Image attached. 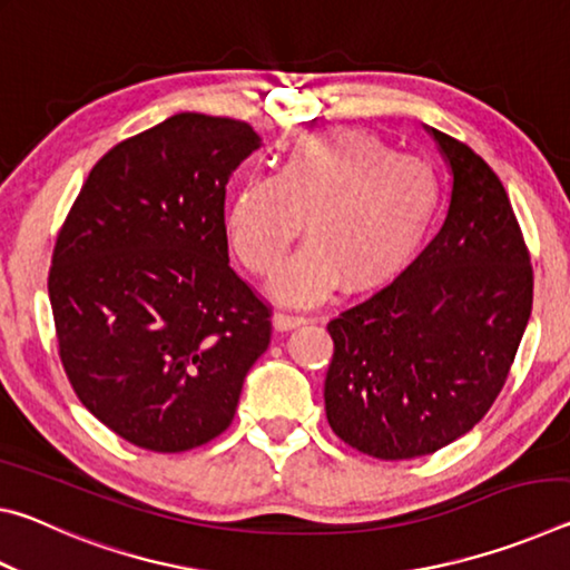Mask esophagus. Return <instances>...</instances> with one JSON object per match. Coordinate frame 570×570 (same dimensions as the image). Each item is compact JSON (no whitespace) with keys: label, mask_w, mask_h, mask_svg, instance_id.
I'll return each mask as SVG.
<instances>
[{"label":"esophagus","mask_w":570,"mask_h":570,"mask_svg":"<svg viewBox=\"0 0 570 570\" xmlns=\"http://www.w3.org/2000/svg\"><path fill=\"white\" fill-rule=\"evenodd\" d=\"M308 320L302 314H288V312H276L274 314V324L278 332H288V330H296V326H304Z\"/></svg>","instance_id":"34e87169"}]
</instances>
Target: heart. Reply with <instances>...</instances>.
I'll return each mask as SVG.
<instances>
[{
  "instance_id": "1",
  "label": "heart",
  "mask_w": 570,
  "mask_h": 570,
  "mask_svg": "<svg viewBox=\"0 0 570 570\" xmlns=\"http://www.w3.org/2000/svg\"><path fill=\"white\" fill-rule=\"evenodd\" d=\"M440 178L360 128L314 130L286 148L274 176H250L228 204L226 230L250 274L268 276L288 246L308 244L274 278L282 302L382 288L404 274L440 214Z\"/></svg>"
}]
</instances>
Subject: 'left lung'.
Wrapping results in <instances>:
<instances>
[{
	"instance_id": "8db88e82",
	"label": "left lung",
	"mask_w": 570,
	"mask_h": 570,
	"mask_svg": "<svg viewBox=\"0 0 570 570\" xmlns=\"http://www.w3.org/2000/svg\"><path fill=\"white\" fill-rule=\"evenodd\" d=\"M428 130L452 173L445 224L407 272L326 326V420L380 460L430 455L475 428L533 306V266L503 183L465 142Z\"/></svg>"
}]
</instances>
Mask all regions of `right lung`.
Listing matches in <instances>:
<instances>
[{"mask_svg": "<svg viewBox=\"0 0 570 570\" xmlns=\"http://www.w3.org/2000/svg\"><path fill=\"white\" fill-rule=\"evenodd\" d=\"M262 138L178 112L95 163L57 236L50 304L80 402L153 452L206 445L234 420L272 308L228 266L226 183Z\"/></svg>", "mask_w": 570, "mask_h": 570, "instance_id": "right-lung-1", "label": "right lung"}]
</instances>
